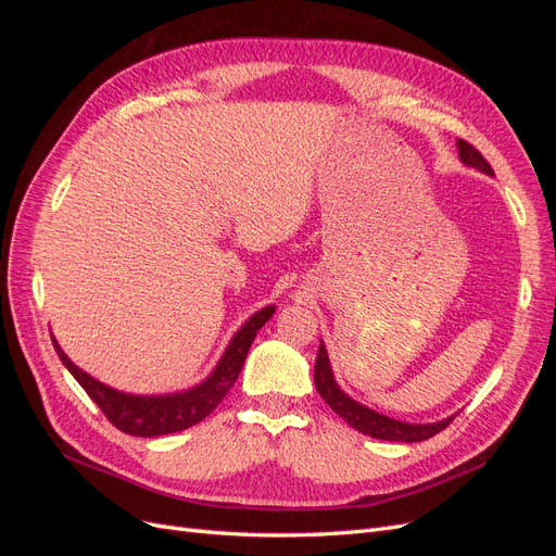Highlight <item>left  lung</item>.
<instances>
[{
  "instance_id": "8db88e82",
  "label": "left lung",
  "mask_w": 556,
  "mask_h": 556,
  "mask_svg": "<svg viewBox=\"0 0 556 556\" xmlns=\"http://www.w3.org/2000/svg\"><path fill=\"white\" fill-rule=\"evenodd\" d=\"M457 146H459V157H462L464 164L476 166V169L494 176V169L490 166V162L482 157L480 150H476L464 139H459ZM315 387H317L319 396H323L329 403V408L336 415H341L352 429H357L366 435H371V439H380V441H399V443L427 441V439H431V435L441 433L454 419V417H447V419H443V422H433V425H408V422H399V419H390V417H384L380 413H374V410L359 406L357 401H352L350 396H345L339 390V384L333 382L325 345H319V350H317Z\"/></svg>"
}]
</instances>
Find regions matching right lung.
Masks as SVG:
<instances>
[{"label": "right lung", "mask_w": 556, "mask_h": 556, "mask_svg": "<svg viewBox=\"0 0 556 556\" xmlns=\"http://www.w3.org/2000/svg\"><path fill=\"white\" fill-rule=\"evenodd\" d=\"M271 315L274 306L262 308L260 313L252 315L241 327V331L231 339L229 348L225 350V357L215 366V371L199 387H194V390L172 396H131L115 392L111 387L90 378L88 374H83L80 368L64 355L53 336H50V339H53L55 352L62 364L70 368V374L78 380L83 390H86L88 396L102 408L109 422L129 435L150 439V435H164L188 429L215 410L217 403L227 396L233 382H237L252 341H255L257 331L268 323Z\"/></svg>", "instance_id": "1"}]
</instances>
